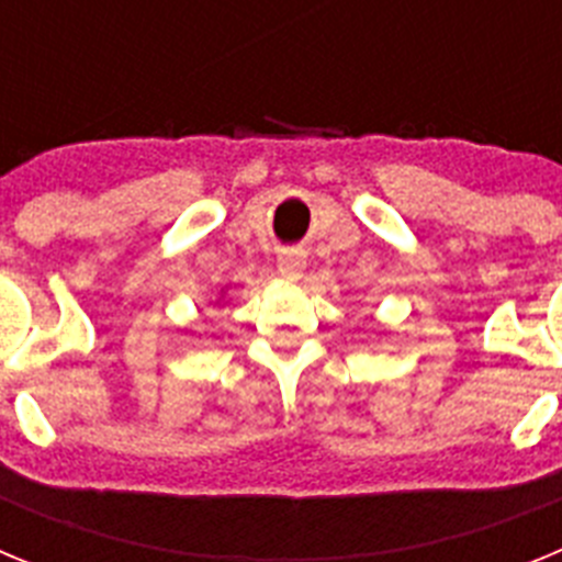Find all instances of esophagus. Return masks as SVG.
Instances as JSON below:
<instances>
[{"label": "esophagus", "mask_w": 562, "mask_h": 562, "mask_svg": "<svg viewBox=\"0 0 562 562\" xmlns=\"http://www.w3.org/2000/svg\"><path fill=\"white\" fill-rule=\"evenodd\" d=\"M304 270L306 256L301 250H284L278 256V272H281V278H286V281H297V278L304 276Z\"/></svg>", "instance_id": "1"}]
</instances>
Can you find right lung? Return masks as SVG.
Instances as JSON below:
<instances>
[{
  "label": "right lung",
  "instance_id": "right-lung-1",
  "mask_svg": "<svg viewBox=\"0 0 562 562\" xmlns=\"http://www.w3.org/2000/svg\"><path fill=\"white\" fill-rule=\"evenodd\" d=\"M220 301H225V295H220V297H216V304H220Z\"/></svg>",
  "mask_w": 562,
  "mask_h": 562
}]
</instances>
